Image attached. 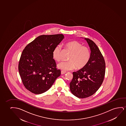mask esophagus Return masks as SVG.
Wrapping results in <instances>:
<instances>
[{
	"mask_svg": "<svg viewBox=\"0 0 126 126\" xmlns=\"http://www.w3.org/2000/svg\"><path fill=\"white\" fill-rule=\"evenodd\" d=\"M66 73V71H61V74H65Z\"/></svg>",
	"mask_w": 126,
	"mask_h": 126,
	"instance_id": "esophagus-1",
	"label": "esophagus"
}]
</instances>
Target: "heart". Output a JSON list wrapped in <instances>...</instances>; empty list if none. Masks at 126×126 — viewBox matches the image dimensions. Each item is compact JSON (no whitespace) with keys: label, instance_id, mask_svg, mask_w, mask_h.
<instances>
[{"label":"heart","instance_id":"1","mask_svg":"<svg viewBox=\"0 0 126 126\" xmlns=\"http://www.w3.org/2000/svg\"><path fill=\"white\" fill-rule=\"evenodd\" d=\"M65 47L71 52L69 61L59 63L57 65L58 68L62 71H69L74 69L76 66L78 69H80L88 63L90 57V51L88 47L83 46L82 43L76 40L67 42L65 43ZM62 50L61 45H58L54 48L52 56L55 60L60 61Z\"/></svg>","mask_w":126,"mask_h":126}]
</instances>
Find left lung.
I'll return each mask as SVG.
<instances>
[{"label": "left lung", "mask_w": 126, "mask_h": 126, "mask_svg": "<svg viewBox=\"0 0 126 126\" xmlns=\"http://www.w3.org/2000/svg\"><path fill=\"white\" fill-rule=\"evenodd\" d=\"M85 39L91 50L90 59L84 67L73 72V78L70 83L71 93L79 98L93 95L100 88L105 75V61L100 50L93 41Z\"/></svg>", "instance_id": "obj_1"}]
</instances>
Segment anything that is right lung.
<instances>
[{"instance_id":"obj_1","label":"right lung","mask_w":126,"mask_h":126,"mask_svg":"<svg viewBox=\"0 0 126 126\" xmlns=\"http://www.w3.org/2000/svg\"><path fill=\"white\" fill-rule=\"evenodd\" d=\"M64 38L62 34L41 35L23 50L18 71L24 86L31 93L40 94L47 91L60 75L52 52Z\"/></svg>"}]
</instances>
